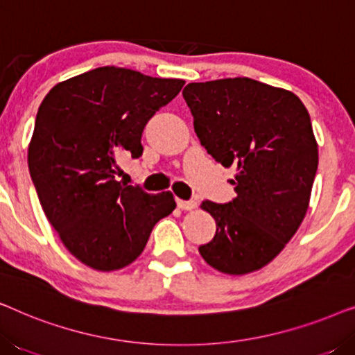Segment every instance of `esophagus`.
<instances>
[{
  "instance_id": "1",
  "label": "esophagus",
  "mask_w": 355,
  "mask_h": 355,
  "mask_svg": "<svg viewBox=\"0 0 355 355\" xmlns=\"http://www.w3.org/2000/svg\"><path fill=\"white\" fill-rule=\"evenodd\" d=\"M178 207L181 208V210H193V208L197 207V202L196 200H181V198H178Z\"/></svg>"
}]
</instances>
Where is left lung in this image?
<instances>
[{"label":"left lung","instance_id":"left-lung-1","mask_svg":"<svg viewBox=\"0 0 355 355\" xmlns=\"http://www.w3.org/2000/svg\"><path fill=\"white\" fill-rule=\"evenodd\" d=\"M203 147L234 166L236 198L200 208L216 221L203 260L226 275L268 265L309 210L318 144L309 111L293 92L249 77L192 82L182 90Z\"/></svg>","mask_w":355,"mask_h":355}]
</instances>
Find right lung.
Instances as JSON below:
<instances>
[{
    "label": "right lung",
    "instance_id": "add662e5",
    "mask_svg": "<svg viewBox=\"0 0 355 355\" xmlns=\"http://www.w3.org/2000/svg\"><path fill=\"white\" fill-rule=\"evenodd\" d=\"M186 82L125 67H96L62 80L38 108L28 169L43 211L71 255L114 271L142 254L153 226L176 202L116 181L118 158H139L148 119Z\"/></svg>",
    "mask_w": 355,
    "mask_h": 355
}]
</instances>
